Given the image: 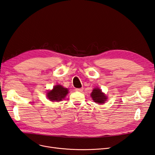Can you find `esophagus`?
Instances as JSON below:
<instances>
[{"instance_id":"34e87169","label":"esophagus","mask_w":155,"mask_h":155,"mask_svg":"<svg viewBox=\"0 0 155 155\" xmlns=\"http://www.w3.org/2000/svg\"><path fill=\"white\" fill-rule=\"evenodd\" d=\"M83 88H76L75 90H76V91L77 92H81L83 91Z\"/></svg>"}]
</instances>
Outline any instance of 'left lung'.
Wrapping results in <instances>:
<instances>
[{"label":"left lung","mask_w":155,"mask_h":155,"mask_svg":"<svg viewBox=\"0 0 155 155\" xmlns=\"http://www.w3.org/2000/svg\"><path fill=\"white\" fill-rule=\"evenodd\" d=\"M91 95L92 100L95 102L97 103V104H104L107 100V97L105 96V95L104 93H102L101 91L98 88L94 89Z\"/></svg>","instance_id":"1"}]
</instances>
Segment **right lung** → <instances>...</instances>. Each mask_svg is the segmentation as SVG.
<instances>
[{"instance_id": "right-lung-1", "label": "right lung", "mask_w": 155, "mask_h": 155, "mask_svg": "<svg viewBox=\"0 0 155 155\" xmlns=\"http://www.w3.org/2000/svg\"><path fill=\"white\" fill-rule=\"evenodd\" d=\"M68 94V89L63 86L58 85L54 87L51 91L48 92L47 97L51 101H61Z\"/></svg>"}]
</instances>
